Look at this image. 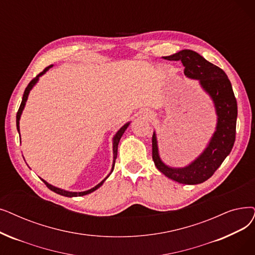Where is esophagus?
Instances as JSON below:
<instances>
[{"mask_svg": "<svg viewBox=\"0 0 255 255\" xmlns=\"http://www.w3.org/2000/svg\"><path fill=\"white\" fill-rule=\"evenodd\" d=\"M151 117H152V116H151V115H149V116H148V118H151Z\"/></svg>", "mask_w": 255, "mask_h": 255, "instance_id": "obj_1", "label": "esophagus"}]
</instances>
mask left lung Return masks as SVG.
Instances as JSON below:
<instances>
[{"mask_svg": "<svg viewBox=\"0 0 255 255\" xmlns=\"http://www.w3.org/2000/svg\"><path fill=\"white\" fill-rule=\"evenodd\" d=\"M164 59L181 61L184 75L199 80L203 90L213 99L218 122L205 150L186 167L171 168L161 161L155 132L152 136V158L156 168L174 181L183 184L202 183L214 175L234 147L238 118L236 97L225 72L197 52L182 50Z\"/></svg>", "mask_w": 255, "mask_h": 255, "instance_id": "8db88e82", "label": "left lung"}]
</instances>
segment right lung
Returning <instances> with one entry per match:
<instances>
[{
	"instance_id": "1",
	"label": "right lung",
	"mask_w": 255,
	"mask_h": 255,
	"mask_svg": "<svg viewBox=\"0 0 255 255\" xmlns=\"http://www.w3.org/2000/svg\"><path fill=\"white\" fill-rule=\"evenodd\" d=\"M52 66H53L52 64H51V65H49V66H47V68H46L45 70H43L41 73H39V74L35 77L34 79H32V80L30 81V83L28 84V86L26 87V90H25V92H24V96H23V100H21L20 106H19V108H18V112H17V114H16V128H17V131H18V132H19V119H20L21 113H23V110H24V107H25V105H26V102H27V99H28V96H29L30 91L32 90V87L36 84V82H37V81H38V79H39V77H40V76H42L43 74H45V73H46L50 68H52ZM129 124H130V123H127V124H125L123 127H122V128L117 132L116 135H115V137H114V162H113V169H112V172L114 171L115 163H116V159H117L119 141H120V139H121L122 135H123V133L125 132V130L127 129V127L129 126ZM112 172L109 173V175L112 174ZM109 175H108V176H109ZM108 176L106 177V178H105L104 180H102L100 183L97 184L95 187H93V189L88 190V191H85V192H69V191H64V190L58 189V187H56V186H53V185L49 184L47 181H45V180L41 179V178H40V179L43 181V183H45V184L48 186V189H50V190H51V191H53L54 193L59 194V195L64 196V197H78V196H84V195H87V194H91V193H93L94 191H96L97 189H99V187H100V186L103 184V182L108 178Z\"/></svg>"
}]
</instances>
